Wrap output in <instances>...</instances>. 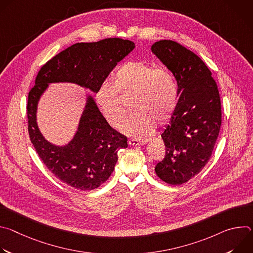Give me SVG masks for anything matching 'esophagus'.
Masks as SVG:
<instances>
[{
	"label": "esophagus",
	"instance_id": "obj_1",
	"mask_svg": "<svg viewBox=\"0 0 253 253\" xmlns=\"http://www.w3.org/2000/svg\"><path fill=\"white\" fill-rule=\"evenodd\" d=\"M148 139H144V140H137V139H131L129 140V145L130 146H138V145H143V144L147 143Z\"/></svg>",
	"mask_w": 253,
	"mask_h": 253
}]
</instances>
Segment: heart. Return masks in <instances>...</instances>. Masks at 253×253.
Wrapping results in <instances>:
<instances>
[{"label":"heart","mask_w":253,"mask_h":253,"mask_svg":"<svg viewBox=\"0 0 253 253\" xmlns=\"http://www.w3.org/2000/svg\"><path fill=\"white\" fill-rule=\"evenodd\" d=\"M132 94L130 107L135 111L123 129L137 138L152 133L156 121H167L178 98L175 79L168 70L145 62H127L116 71L112 85H101L95 94L100 112L113 128L120 129L125 120L126 110L118 95Z\"/></svg>","instance_id":"heart-1"}]
</instances>
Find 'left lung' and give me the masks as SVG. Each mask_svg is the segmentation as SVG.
Instances as JSON below:
<instances>
[{
	"label": "left lung",
	"mask_w": 253,
	"mask_h": 253,
	"mask_svg": "<svg viewBox=\"0 0 253 253\" xmlns=\"http://www.w3.org/2000/svg\"><path fill=\"white\" fill-rule=\"evenodd\" d=\"M151 51L172 72L179 95L161 134L166 153L155 172L164 182L180 185L197 175L211 157L221 126L219 92L204 62L182 45L162 40Z\"/></svg>",
	"instance_id": "left-lung-1"
}]
</instances>
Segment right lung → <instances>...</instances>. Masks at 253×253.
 Here are the masks:
<instances>
[{"label":"right lung","instance_id":"obj_1","mask_svg":"<svg viewBox=\"0 0 253 253\" xmlns=\"http://www.w3.org/2000/svg\"><path fill=\"white\" fill-rule=\"evenodd\" d=\"M134 48L133 42L120 38L76 43L41 68L29 93L28 130L33 146L57 178L76 189L98 188L110 177L118 160V151L128 147L127 137L108 124L93 96L87 94L73 138L65 145H56L39 129V101L53 83L76 84L96 94L117 63Z\"/></svg>","mask_w":253,"mask_h":253}]
</instances>
